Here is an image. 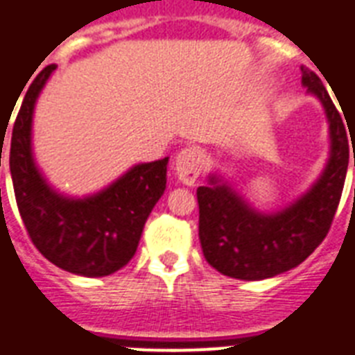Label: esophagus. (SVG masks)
<instances>
[{"instance_id":"esophagus-1","label":"esophagus","mask_w":355,"mask_h":355,"mask_svg":"<svg viewBox=\"0 0 355 355\" xmlns=\"http://www.w3.org/2000/svg\"><path fill=\"white\" fill-rule=\"evenodd\" d=\"M205 166V155L199 147H186L177 155L175 160V173L177 177L188 186H193L195 180L199 178L200 171Z\"/></svg>"}]
</instances>
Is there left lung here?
<instances>
[{
    "label": "left lung",
    "instance_id": "1",
    "mask_svg": "<svg viewBox=\"0 0 355 355\" xmlns=\"http://www.w3.org/2000/svg\"><path fill=\"white\" fill-rule=\"evenodd\" d=\"M302 83L324 105L331 155L313 188L286 210L263 216L227 184L210 177L197 188L199 237L206 261L237 280H263L297 267L330 232L348 169V130L322 80L302 68ZM355 166V155H354Z\"/></svg>",
    "mask_w": 355,
    "mask_h": 355
}]
</instances>
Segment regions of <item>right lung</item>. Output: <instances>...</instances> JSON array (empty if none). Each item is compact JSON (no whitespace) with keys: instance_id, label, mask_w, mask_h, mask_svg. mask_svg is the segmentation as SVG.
<instances>
[{"instance_id":"right-lung-1","label":"right lung","mask_w":355,"mask_h":355,"mask_svg":"<svg viewBox=\"0 0 355 355\" xmlns=\"http://www.w3.org/2000/svg\"><path fill=\"white\" fill-rule=\"evenodd\" d=\"M55 68L51 64L36 75L14 121L8 167L16 205L44 258L73 275L108 276L132 259L145 221L166 189L167 158L134 166L110 188L88 199L55 193L31 153L36 97Z\"/></svg>"}]
</instances>
